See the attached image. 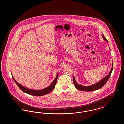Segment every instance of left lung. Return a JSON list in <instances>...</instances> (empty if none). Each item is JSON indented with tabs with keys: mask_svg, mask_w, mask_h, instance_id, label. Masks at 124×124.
<instances>
[{
	"mask_svg": "<svg viewBox=\"0 0 124 124\" xmlns=\"http://www.w3.org/2000/svg\"><path fill=\"white\" fill-rule=\"evenodd\" d=\"M102 37L103 38V39L106 40L107 42H108L107 40L106 39V38L104 37V35H102ZM112 69H113V65H112V67L111 69V71H110L109 73L106 76L105 78H104L102 80H101L100 82L97 83L96 84H95L93 85H90V86H83L82 85H79L77 83H76L74 77H73V83L74 84V85L75 86V87L79 90H81L82 91H86V92H90V91H95L98 89L102 88L107 82V81H108L109 78L110 77L111 74L112 73Z\"/></svg>",
	"mask_w": 124,
	"mask_h": 124,
	"instance_id": "1",
	"label": "left lung"
}]
</instances>
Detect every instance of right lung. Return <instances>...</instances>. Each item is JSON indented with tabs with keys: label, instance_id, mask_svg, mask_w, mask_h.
<instances>
[{
	"label": "right lung",
	"instance_id": "obj_1",
	"mask_svg": "<svg viewBox=\"0 0 124 124\" xmlns=\"http://www.w3.org/2000/svg\"><path fill=\"white\" fill-rule=\"evenodd\" d=\"M58 75H59V73H58L57 74V76L56 77L55 79L53 80V83L49 86H48L46 88L40 90H32V89L27 88L24 87L23 86H22L20 84H18L15 80V79L14 78L12 75V78H13L14 82L16 84V85H18V87L23 92H24V93H27L28 94L32 95V96H43V95H44L47 94L53 90V89L54 88V87L55 86L56 82H57Z\"/></svg>",
	"mask_w": 124,
	"mask_h": 124
}]
</instances>
